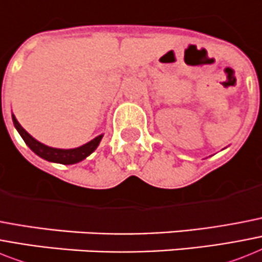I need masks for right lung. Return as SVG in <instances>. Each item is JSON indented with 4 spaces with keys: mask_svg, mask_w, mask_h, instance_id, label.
I'll use <instances>...</instances> for the list:
<instances>
[{
    "mask_svg": "<svg viewBox=\"0 0 262 262\" xmlns=\"http://www.w3.org/2000/svg\"><path fill=\"white\" fill-rule=\"evenodd\" d=\"M12 118H13L14 126H16L20 136L25 141V144L37 156H40L44 160L52 161V163H60V164H75V163H79V161H82L83 159H86L89 155H91V153L97 149L98 144H99V141L103 137L102 135L98 136L94 140H91L90 142H87V144L79 146V148H75V149H57V148H51V146L44 145V144L39 142L37 140H35L28 132H25L24 127L18 124L16 117L12 116Z\"/></svg>",
    "mask_w": 262,
    "mask_h": 262,
    "instance_id": "add662e5",
    "label": "right lung"
}]
</instances>
